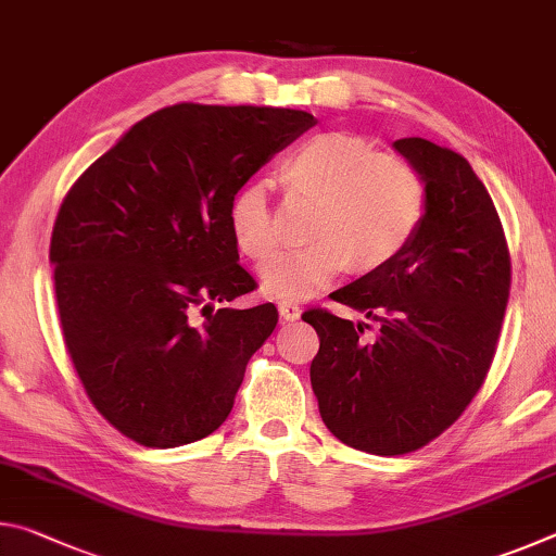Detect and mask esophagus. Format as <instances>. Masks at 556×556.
Masks as SVG:
<instances>
[{"label":"esophagus","mask_w":556,"mask_h":556,"mask_svg":"<svg viewBox=\"0 0 556 556\" xmlns=\"http://www.w3.org/2000/svg\"><path fill=\"white\" fill-rule=\"evenodd\" d=\"M279 316L285 318V321H299L301 308H299V304H289V301H281V304H279Z\"/></svg>","instance_id":"34e87169"}]
</instances>
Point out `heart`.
I'll use <instances>...</instances> for the list:
<instances>
[{"instance_id":"obj_1","label":"heart","mask_w":556,"mask_h":556,"mask_svg":"<svg viewBox=\"0 0 556 556\" xmlns=\"http://www.w3.org/2000/svg\"><path fill=\"white\" fill-rule=\"evenodd\" d=\"M281 176L291 191L314 195L321 205L312 225L316 240L281 250L262 265V291L271 299L304 301L331 287L351 265H384L407 248L425 218L427 193L417 168L345 131L306 139L287 154ZM230 230L238 250L252 260L277 248L279 230L265 178L235 193Z\"/></svg>"}]
</instances>
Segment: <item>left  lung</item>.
<instances>
[{
  "instance_id": "obj_1",
  "label": "left lung",
  "mask_w": 556,
  "mask_h": 556,
  "mask_svg": "<svg viewBox=\"0 0 556 556\" xmlns=\"http://www.w3.org/2000/svg\"><path fill=\"white\" fill-rule=\"evenodd\" d=\"M392 147L425 181V218L397 257L331 294L378 321V338L363 341V324L326 308L301 316L321 341L312 388L324 425L378 456L427 446L464 414L491 370L510 296L503 225L470 164L421 137Z\"/></svg>"
}]
</instances>
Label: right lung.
I'll return each instance as SVG.
<instances>
[{
  "label": "right lung",
  "instance_id": "1",
  "mask_svg": "<svg viewBox=\"0 0 556 556\" xmlns=\"http://www.w3.org/2000/svg\"><path fill=\"white\" fill-rule=\"evenodd\" d=\"M314 125L301 110L178 102L125 131L63 199L49 252L63 341L119 434L174 448L228 419L279 318L275 304L215 308L257 287L238 265L230 203Z\"/></svg>",
  "mask_w": 556,
  "mask_h": 556
}]
</instances>
